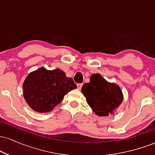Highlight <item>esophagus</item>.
<instances>
[{
	"label": "esophagus",
	"instance_id": "34e87169",
	"mask_svg": "<svg viewBox=\"0 0 155 155\" xmlns=\"http://www.w3.org/2000/svg\"><path fill=\"white\" fill-rule=\"evenodd\" d=\"M82 85L83 84H77V87L79 90H81V87H82Z\"/></svg>",
	"mask_w": 155,
	"mask_h": 155
}]
</instances>
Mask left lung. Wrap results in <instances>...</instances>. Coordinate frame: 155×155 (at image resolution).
<instances>
[{
  "label": "left lung",
  "mask_w": 155,
  "mask_h": 155,
  "mask_svg": "<svg viewBox=\"0 0 155 155\" xmlns=\"http://www.w3.org/2000/svg\"><path fill=\"white\" fill-rule=\"evenodd\" d=\"M81 92L89 106L99 117H107L122 104L123 94L118 85L108 82L99 74L90 76V83L82 86Z\"/></svg>",
  "instance_id": "obj_1"
}]
</instances>
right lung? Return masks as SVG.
<instances>
[{"mask_svg": "<svg viewBox=\"0 0 155 155\" xmlns=\"http://www.w3.org/2000/svg\"><path fill=\"white\" fill-rule=\"evenodd\" d=\"M22 87L23 95L30 107L44 113L52 111L64 96L77 86L60 69L48 71L41 67L28 74Z\"/></svg>", "mask_w": 155, "mask_h": 155, "instance_id": "1", "label": "right lung"}]
</instances>
